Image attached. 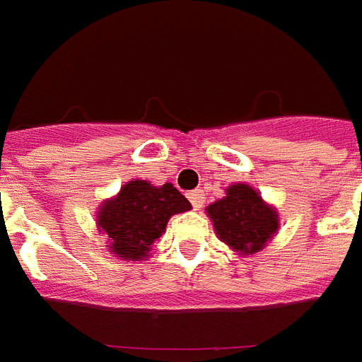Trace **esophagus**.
I'll return each mask as SVG.
<instances>
[{
	"label": "esophagus",
	"mask_w": 362,
	"mask_h": 362,
	"mask_svg": "<svg viewBox=\"0 0 362 362\" xmlns=\"http://www.w3.org/2000/svg\"><path fill=\"white\" fill-rule=\"evenodd\" d=\"M189 201H191V204H193L194 210H201L202 204H204V193H202L201 189L191 191V193H189Z\"/></svg>",
	"instance_id": "1"
}]
</instances>
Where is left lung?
I'll list each match as a JSON object with an SVG mask.
<instances>
[{
  "label": "left lung",
  "instance_id": "1",
  "mask_svg": "<svg viewBox=\"0 0 362 362\" xmlns=\"http://www.w3.org/2000/svg\"><path fill=\"white\" fill-rule=\"evenodd\" d=\"M216 235L240 255L257 253L279 230L276 210L251 185L228 187L226 197L206 206Z\"/></svg>",
  "mask_w": 362,
  "mask_h": 362
}]
</instances>
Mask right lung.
Listing matches in <instances>:
<instances>
[{
	"instance_id": "add662e5",
	"label": "right lung",
	"mask_w": 362,
	"mask_h": 362,
	"mask_svg": "<svg viewBox=\"0 0 362 362\" xmlns=\"http://www.w3.org/2000/svg\"><path fill=\"white\" fill-rule=\"evenodd\" d=\"M189 209L191 202L171 183L156 187L136 179L99 206L97 228L109 235V247L117 257L138 261L148 257L152 243L165 232L169 218Z\"/></svg>"
}]
</instances>
